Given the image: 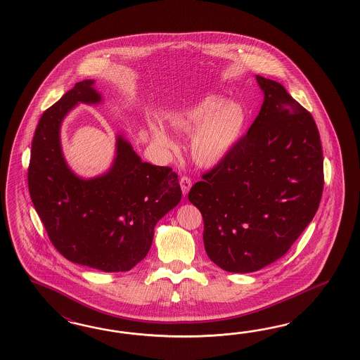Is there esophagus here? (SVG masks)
Wrapping results in <instances>:
<instances>
[{
	"label": "esophagus",
	"mask_w": 360,
	"mask_h": 360,
	"mask_svg": "<svg viewBox=\"0 0 360 360\" xmlns=\"http://www.w3.org/2000/svg\"><path fill=\"white\" fill-rule=\"evenodd\" d=\"M191 179H190V176H181V179H179V185H181V188H182V193H184V195H187V193L190 191V188H191Z\"/></svg>",
	"instance_id": "esophagus-1"
}]
</instances>
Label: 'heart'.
I'll list each match as a JSON object with an SVG mask.
<instances>
[{
	"instance_id": "1",
	"label": "heart",
	"mask_w": 360,
	"mask_h": 360,
	"mask_svg": "<svg viewBox=\"0 0 360 360\" xmlns=\"http://www.w3.org/2000/svg\"><path fill=\"white\" fill-rule=\"evenodd\" d=\"M170 127L181 133H193L191 155L196 164L212 167L226 158L241 136L247 112L238 101H227L218 95H207L196 104L167 116ZM153 139L174 149L175 142L158 124L150 125Z\"/></svg>"
}]
</instances>
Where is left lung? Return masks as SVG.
<instances>
[{
  "mask_svg": "<svg viewBox=\"0 0 360 360\" xmlns=\"http://www.w3.org/2000/svg\"><path fill=\"white\" fill-rule=\"evenodd\" d=\"M256 79L264 92L257 117L188 193L203 218L208 257L232 273L256 272L283 257L314 218L323 191L313 116L283 84Z\"/></svg>",
  "mask_w": 360,
  "mask_h": 360,
  "instance_id": "left-lung-1",
  "label": "left lung"
}]
</instances>
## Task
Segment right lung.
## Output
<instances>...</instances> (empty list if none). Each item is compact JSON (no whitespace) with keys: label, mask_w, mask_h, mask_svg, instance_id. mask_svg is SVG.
I'll return each mask as SVG.
<instances>
[{"label":"right lung","mask_w":360,"mask_h":360,"mask_svg":"<svg viewBox=\"0 0 360 360\" xmlns=\"http://www.w3.org/2000/svg\"><path fill=\"white\" fill-rule=\"evenodd\" d=\"M94 83L79 82L44 110L34 133L27 184L56 251L103 272H127L148 255L154 226L179 203L182 190L172 167L142 162L121 136L107 174L82 179L68 169L60 124L77 103L101 101Z\"/></svg>","instance_id":"right-lung-1"}]
</instances>
